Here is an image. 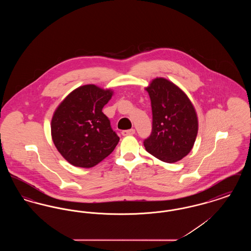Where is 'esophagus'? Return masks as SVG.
<instances>
[{"instance_id": "34e87169", "label": "esophagus", "mask_w": 251, "mask_h": 251, "mask_svg": "<svg viewBox=\"0 0 251 251\" xmlns=\"http://www.w3.org/2000/svg\"><path fill=\"white\" fill-rule=\"evenodd\" d=\"M135 133V130L134 129H130V130H125V131H121V134L123 136H128V135H132Z\"/></svg>"}]
</instances>
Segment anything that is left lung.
I'll return each instance as SVG.
<instances>
[{"label": "left lung", "mask_w": 251, "mask_h": 251, "mask_svg": "<svg viewBox=\"0 0 251 251\" xmlns=\"http://www.w3.org/2000/svg\"><path fill=\"white\" fill-rule=\"evenodd\" d=\"M152 109V131L144 140L146 151L166 163L187 155L199 130L196 110L187 95L165 78H156L148 87Z\"/></svg>", "instance_id": "obj_1"}]
</instances>
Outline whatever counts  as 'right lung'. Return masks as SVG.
<instances>
[{"label":"right lung","mask_w":251,"mask_h":251,"mask_svg":"<svg viewBox=\"0 0 251 251\" xmlns=\"http://www.w3.org/2000/svg\"><path fill=\"white\" fill-rule=\"evenodd\" d=\"M112 96L111 89L85 84L74 89L56 108L50 124L51 138L72 166L94 167L119 143L120 137L102 113Z\"/></svg>","instance_id":"right-lung-1"}]
</instances>
